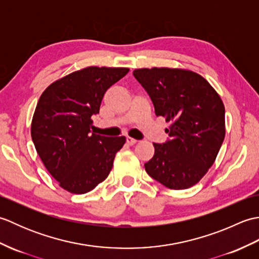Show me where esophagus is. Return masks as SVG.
I'll list each match as a JSON object with an SVG mask.
<instances>
[{
	"label": "esophagus",
	"mask_w": 259,
	"mask_h": 259,
	"mask_svg": "<svg viewBox=\"0 0 259 259\" xmlns=\"http://www.w3.org/2000/svg\"><path fill=\"white\" fill-rule=\"evenodd\" d=\"M125 140H126V144L130 145V146H134V145L137 144V140L134 139V138H131V137H126Z\"/></svg>",
	"instance_id": "obj_1"
}]
</instances>
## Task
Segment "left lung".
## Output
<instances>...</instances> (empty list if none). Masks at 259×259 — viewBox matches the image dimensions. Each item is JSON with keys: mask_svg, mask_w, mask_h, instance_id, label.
Listing matches in <instances>:
<instances>
[{"mask_svg": "<svg viewBox=\"0 0 259 259\" xmlns=\"http://www.w3.org/2000/svg\"><path fill=\"white\" fill-rule=\"evenodd\" d=\"M155 107L170 122L164 144H153L147 174L170 189L196 185L216 160L225 139V107L216 90L190 70L152 68L134 71Z\"/></svg>", "mask_w": 259, "mask_h": 259, "instance_id": "left-lung-1", "label": "left lung"}]
</instances>
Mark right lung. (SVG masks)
Returning <instances> with one entry per match:
<instances>
[{
	"label": "right lung",
	"instance_id": "add662e5",
	"mask_svg": "<svg viewBox=\"0 0 259 259\" xmlns=\"http://www.w3.org/2000/svg\"><path fill=\"white\" fill-rule=\"evenodd\" d=\"M128 72V68L88 67L53 82L38 99L31 124L33 144L67 191L89 192L111 171L125 138L91 133V117L99 113L106 91Z\"/></svg>",
	"mask_w": 259,
	"mask_h": 259
}]
</instances>
